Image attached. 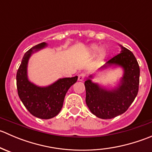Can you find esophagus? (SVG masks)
<instances>
[{
  "instance_id": "obj_1",
  "label": "esophagus",
  "mask_w": 152,
  "mask_h": 152,
  "mask_svg": "<svg viewBox=\"0 0 152 152\" xmlns=\"http://www.w3.org/2000/svg\"><path fill=\"white\" fill-rule=\"evenodd\" d=\"M85 73H80V74L79 75V76H78V80L82 82V81H83L84 79H85Z\"/></svg>"
}]
</instances>
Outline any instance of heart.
I'll return each mask as SVG.
<instances>
[{
    "label": "heart",
    "instance_id": "heart-1",
    "mask_svg": "<svg viewBox=\"0 0 152 152\" xmlns=\"http://www.w3.org/2000/svg\"><path fill=\"white\" fill-rule=\"evenodd\" d=\"M100 48L99 45H96V44H92L90 46L87 48V54L90 55V56H93L95 55L98 52L97 55H96V58H97L98 62H102L104 59H105L106 56H107V50L104 48Z\"/></svg>",
    "mask_w": 152,
    "mask_h": 152
}]
</instances>
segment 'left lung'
Returning <instances> with one entry per match:
<instances>
[{"label":"left lung","instance_id":"obj_1","mask_svg":"<svg viewBox=\"0 0 152 152\" xmlns=\"http://www.w3.org/2000/svg\"><path fill=\"white\" fill-rule=\"evenodd\" d=\"M121 52L106 62L100 70L120 67L123 76L115 87L107 88L92 81L90 75L85 82L86 104L93 115L102 119H111L125 113L138 93L140 67L135 56L120 45Z\"/></svg>","mask_w":152,"mask_h":152}]
</instances>
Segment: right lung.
Returning a JSON list of instances; mask_svg holds the SVG:
<instances>
[{"label": "right lung", "instance_id": "add662e5", "mask_svg": "<svg viewBox=\"0 0 152 152\" xmlns=\"http://www.w3.org/2000/svg\"><path fill=\"white\" fill-rule=\"evenodd\" d=\"M47 46V43L42 42L29 49L23 57L16 76L20 99L32 115L41 119H50L59 114L67 90L78 79V76L62 78L45 87L29 81L28 63L31 56Z\"/></svg>", "mask_w": 152, "mask_h": 152}]
</instances>
